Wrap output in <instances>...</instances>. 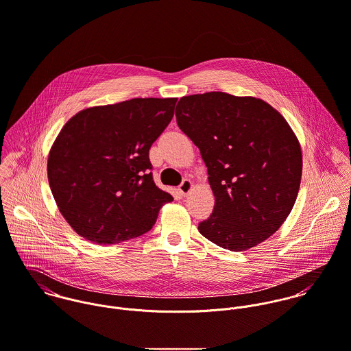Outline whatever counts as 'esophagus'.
Segmentation results:
<instances>
[{
  "label": "esophagus",
  "mask_w": 351,
  "mask_h": 351,
  "mask_svg": "<svg viewBox=\"0 0 351 351\" xmlns=\"http://www.w3.org/2000/svg\"><path fill=\"white\" fill-rule=\"evenodd\" d=\"M179 190H180V193H182L183 195H187V194L193 190V182H191L190 179H184V180L182 182V184L179 186Z\"/></svg>",
  "instance_id": "esophagus-1"
}]
</instances>
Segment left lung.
<instances>
[{"label": "left lung", "mask_w": 351, "mask_h": 351, "mask_svg": "<svg viewBox=\"0 0 351 351\" xmlns=\"http://www.w3.org/2000/svg\"><path fill=\"white\" fill-rule=\"evenodd\" d=\"M175 114L201 150L215 198L201 234L236 252L274 234L294 206L302 172L301 147L285 118L261 99L225 92L184 96Z\"/></svg>", "instance_id": "obj_1"}]
</instances>
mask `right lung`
<instances>
[{
	"instance_id": "1",
	"label": "right lung",
	"mask_w": 351,
	"mask_h": 351,
	"mask_svg": "<svg viewBox=\"0 0 351 351\" xmlns=\"http://www.w3.org/2000/svg\"><path fill=\"white\" fill-rule=\"evenodd\" d=\"M176 100L140 97L90 107L62 128L49 154L47 176L77 234L96 244L138 237L173 201L153 182L149 149L169 125Z\"/></svg>"
}]
</instances>
